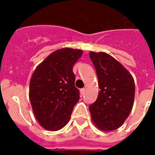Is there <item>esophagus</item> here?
<instances>
[{
	"label": "esophagus",
	"mask_w": 155,
	"mask_h": 155,
	"mask_svg": "<svg viewBox=\"0 0 155 155\" xmlns=\"http://www.w3.org/2000/svg\"><path fill=\"white\" fill-rule=\"evenodd\" d=\"M84 92H85V88L80 89V94H81V97H83V96L84 95Z\"/></svg>",
	"instance_id": "esophagus-1"
}]
</instances>
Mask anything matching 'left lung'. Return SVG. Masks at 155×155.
<instances>
[{"label": "left lung", "instance_id": "obj_1", "mask_svg": "<svg viewBox=\"0 0 155 155\" xmlns=\"http://www.w3.org/2000/svg\"><path fill=\"white\" fill-rule=\"evenodd\" d=\"M97 72L100 90L89 106L93 122L103 131L117 130L130 115L134 101L135 84L130 73L104 52H89Z\"/></svg>", "mask_w": 155, "mask_h": 155}]
</instances>
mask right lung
Segmentation results:
<instances>
[{
	"label": "right lung",
	"instance_id": "1",
	"mask_svg": "<svg viewBox=\"0 0 155 155\" xmlns=\"http://www.w3.org/2000/svg\"><path fill=\"white\" fill-rule=\"evenodd\" d=\"M82 54L81 50H57L33 73L29 97L35 117L45 130H60L70 120L73 108L80 100L72 68Z\"/></svg>",
	"mask_w": 155,
	"mask_h": 155
}]
</instances>
